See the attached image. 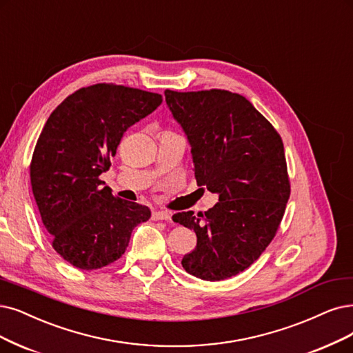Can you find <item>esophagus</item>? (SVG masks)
Returning a JSON list of instances; mask_svg holds the SVG:
<instances>
[{
	"label": "esophagus",
	"mask_w": 353,
	"mask_h": 353,
	"mask_svg": "<svg viewBox=\"0 0 353 353\" xmlns=\"http://www.w3.org/2000/svg\"><path fill=\"white\" fill-rule=\"evenodd\" d=\"M154 221H168L170 218H172V215H170V212H165V211H154L152 212V216H151Z\"/></svg>",
	"instance_id": "esophagus-1"
}]
</instances>
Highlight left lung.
Instances as JSON below:
<instances>
[{"instance_id": "1", "label": "left lung", "mask_w": 353, "mask_h": 353, "mask_svg": "<svg viewBox=\"0 0 353 353\" xmlns=\"http://www.w3.org/2000/svg\"><path fill=\"white\" fill-rule=\"evenodd\" d=\"M164 94L190 143L198 185L219 196L205 214L173 215L198 237L181 266L203 281L236 276L266 250L285 214L291 185L283 142L237 93L212 88Z\"/></svg>"}]
</instances>
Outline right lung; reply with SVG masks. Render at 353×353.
<instances>
[{
    "label": "right lung",
    "instance_id": "1",
    "mask_svg": "<svg viewBox=\"0 0 353 353\" xmlns=\"http://www.w3.org/2000/svg\"><path fill=\"white\" fill-rule=\"evenodd\" d=\"M161 94L116 84L77 90L50 113L30 163L33 196L52 247L78 269L122 257L132 230L151 211L114 198L99 176L129 126L152 113Z\"/></svg>",
    "mask_w": 353,
    "mask_h": 353
}]
</instances>
